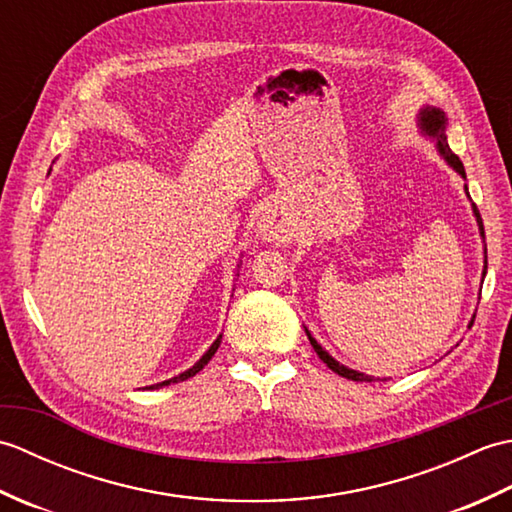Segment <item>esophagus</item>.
I'll use <instances>...</instances> for the list:
<instances>
[{
  "mask_svg": "<svg viewBox=\"0 0 512 512\" xmlns=\"http://www.w3.org/2000/svg\"><path fill=\"white\" fill-rule=\"evenodd\" d=\"M292 235H295V228H292L290 220L281 211H268L257 222V237L262 242L284 246L290 242Z\"/></svg>",
  "mask_w": 512,
  "mask_h": 512,
  "instance_id": "34e87169",
  "label": "esophagus"
}]
</instances>
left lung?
<instances>
[{
	"mask_svg": "<svg viewBox=\"0 0 512 512\" xmlns=\"http://www.w3.org/2000/svg\"><path fill=\"white\" fill-rule=\"evenodd\" d=\"M418 127H420V134H422V136H427V138L433 140V143H436L438 154L444 158V162H447V165H449L455 173H458V176H462V178L466 180L462 160L453 154L449 143H447V116H444V112L440 110V107H433V105L420 107V112H418ZM464 191H466V195H469V189H466V184H464ZM471 206H473L475 222H477V226H480V235H482V239H484V224H482L480 211H477L475 204H471ZM484 250H486V248H484ZM484 255H486V253H484ZM484 277H486V257H484V270H482V284H484ZM473 321H475V314H473V319H471V323H469V328L473 325ZM306 334H308V339H310V345L314 347V352L319 354L321 361H323L325 365H328L334 374H339V376H343V378H350V380H356V383H374V380H376L374 376L363 374V372H356V369L345 367V365H341L339 361H336V358H332L328 352L323 350L321 343H317V339H314V336L310 334L308 328H306Z\"/></svg>",
	"mask_w": 512,
	"mask_h": 512,
	"instance_id": "8db88e82",
	"label": "left lung"
}]
</instances>
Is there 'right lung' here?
Wrapping results in <instances>:
<instances>
[{"mask_svg":"<svg viewBox=\"0 0 512 512\" xmlns=\"http://www.w3.org/2000/svg\"><path fill=\"white\" fill-rule=\"evenodd\" d=\"M239 264H242V259H239ZM239 264H237V268H239ZM237 277H239V273H237ZM220 343H222V334L217 336V339L211 343V347L209 350H206L204 354H202V358L198 363H195L193 367H189L187 372H182V374H178V376H173V378H169V380H162V383H156V385H149L147 389H158V387H167V385H171V383H182V380H187V378H191V376H195L200 372V369H204V365L211 361L213 358V354L217 352V347H220Z\"/></svg>","mask_w":512,"mask_h":512,"instance_id":"1","label":"right lung"}]
</instances>
